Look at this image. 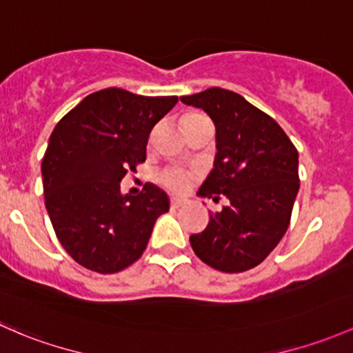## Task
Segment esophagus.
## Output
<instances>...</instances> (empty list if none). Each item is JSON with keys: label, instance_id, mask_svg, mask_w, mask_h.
I'll list each match as a JSON object with an SVG mask.
<instances>
[{"label": "esophagus", "instance_id": "34e87169", "mask_svg": "<svg viewBox=\"0 0 353 353\" xmlns=\"http://www.w3.org/2000/svg\"><path fill=\"white\" fill-rule=\"evenodd\" d=\"M183 203L184 201L181 198H170V206H174V208H179Z\"/></svg>", "mask_w": 353, "mask_h": 353}]
</instances>
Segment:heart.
<instances>
[{"mask_svg": "<svg viewBox=\"0 0 353 353\" xmlns=\"http://www.w3.org/2000/svg\"><path fill=\"white\" fill-rule=\"evenodd\" d=\"M201 117L203 114H189L188 118H184V123H189V121ZM191 174L184 172V170H167L161 176V184L174 192H184L189 188V184H191Z\"/></svg>", "mask_w": 353, "mask_h": 353, "instance_id": "heart-1", "label": "heart"}]
</instances>
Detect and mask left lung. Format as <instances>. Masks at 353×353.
I'll list each match as a JSON object with an SVG mask.
<instances>
[{
	"label": "left lung",
	"instance_id": "1",
	"mask_svg": "<svg viewBox=\"0 0 353 353\" xmlns=\"http://www.w3.org/2000/svg\"><path fill=\"white\" fill-rule=\"evenodd\" d=\"M181 101L206 111L216 128L214 167L198 196L228 199L189 242L213 269L243 272L261 264L288 230L299 189L298 150L274 118L236 92L210 88Z\"/></svg>",
	"mask_w": 353,
	"mask_h": 353
}]
</instances>
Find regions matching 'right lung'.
I'll list each match as a JSON object with an SVG mask.
<instances>
[{
    "label": "right lung",
    "instance_id": "right-lung-1",
    "mask_svg": "<svg viewBox=\"0 0 353 353\" xmlns=\"http://www.w3.org/2000/svg\"><path fill=\"white\" fill-rule=\"evenodd\" d=\"M176 103L177 96L108 88L55 125L42 161L46 208L59 242L79 265L114 274L142 257L169 198L154 184L121 194L120 183L145 162L152 128Z\"/></svg>",
    "mask_w": 353,
    "mask_h": 353
}]
</instances>
